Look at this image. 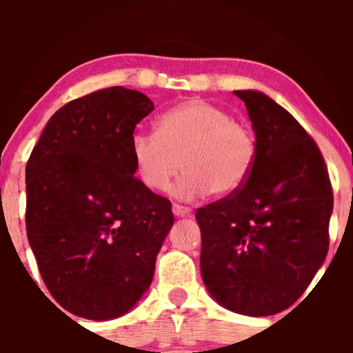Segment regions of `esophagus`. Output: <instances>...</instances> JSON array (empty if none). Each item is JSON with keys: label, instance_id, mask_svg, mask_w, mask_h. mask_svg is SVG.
Returning a JSON list of instances; mask_svg holds the SVG:
<instances>
[{"label": "esophagus", "instance_id": "1", "mask_svg": "<svg viewBox=\"0 0 353 353\" xmlns=\"http://www.w3.org/2000/svg\"><path fill=\"white\" fill-rule=\"evenodd\" d=\"M172 213L176 216H186L191 213V208L190 206H184V205H179V203H174L172 205Z\"/></svg>", "mask_w": 353, "mask_h": 353}]
</instances>
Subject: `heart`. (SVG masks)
I'll return each mask as SVG.
<instances>
[{
	"mask_svg": "<svg viewBox=\"0 0 353 353\" xmlns=\"http://www.w3.org/2000/svg\"><path fill=\"white\" fill-rule=\"evenodd\" d=\"M258 154L256 134L249 124L232 119L212 102L191 99L162 114L157 133L138 131L131 138L137 174L152 191H163L179 172L181 198H198L212 191L232 196L244 188Z\"/></svg>",
	"mask_w": 353,
	"mask_h": 353,
	"instance_id": "obj_1",
	"label": "heart"
}]
</instances>
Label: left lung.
Instances as JSON below:
<instances>
[{"instance_id":"1","label":"left lung","mask_w":353,"mask_h":353,"mask_svg":"<svg viewBox=\"0 0 353 353\" xmlns=\"http://www.w3.org/2000/svg\"><path fill=\"white\" fill-rule=\"evenodd\" d=\"M234 94L258 154L243 190L196 210L201 276L223 307L272 316L304 294L328 254L333 190L321 150L288 110L261 92Z\"/></svg>"}]
</instances>
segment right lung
I'll return each mask as SVG.
<instances>
[{"instance_id": "1", "label": "right lung", "mask_w": 353, "mask_h": 353, "mask_svg": "<svg viewBox=\"0 0 353 353\" xmlns=\"http://www.w3.org/2000/svg\"><path fill=\"white\" fill-rule=\"evenodd\" d=\"M154 110L123 87L68 102L25 167L27 237L46 287L80 318L130 311L154 279L174 223L170 201L134 177L131 138Z\"/></svg>"}]
</instances>
